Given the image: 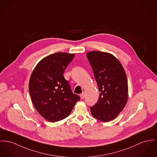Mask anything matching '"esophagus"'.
Masks as SVG:
<instances>
[{
    "label": "esophagus",
    "mask_w": 157,
    "mask_h": 157,
    "mask_svg": "<svg viewBox=\"0 0 157 157\" xmlns=\"http://www.w3.org/2000/svg\"><path fill=\"white\" fill-rule=\"evenodd\" d=\"M80 97H81V99H83L85 97V92H83L82 94H80Z\"/></svg>",
    "instance_id": "obj_1"
}]
</instances>
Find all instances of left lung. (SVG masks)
I'll use <instances>...</instances> for the list:
<instances>
[{
	"label": "left lung",
	"instance_id": "8db88e82",
	"mask_svg": "<svg viewBox=\"0 0 157 157\" xmlns=\"http://www.w3.org/2000/svg\"><path fill=\"white\" fill-rule=\"evenodd\" d=\"M86 57L100 91L97 102L90 107L91 114L100 121H111L119 115L127 101L128 84L125 71L119 60L109 53L90 51Z\"/></svg>",
	"mask_w": 157,
	"mask_h": 157
}]
</instances>
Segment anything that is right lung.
I'll return each instance as SVG.
<instances>
[{"label":"right lung","mask_w":157,"mask_h":157,"mask_svg":"<svg viewBox=\"0 0 157 157\" xmlns=\"http://www.w3.org/2000/svg\"><path fill=\"white\" fill-rule=\"evenodd\" d=\"M75 55L57 52L45 57L35 67L29 81L35 108L50 122L60 121L71 113L80 97L73 94L63 74Z\"/></svg>","instance_id":"obj_1"}]
</instances>
